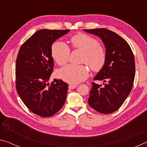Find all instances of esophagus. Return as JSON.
<instances>
[{"label": "esophagus", "instance_id": "1", "mask_svg": "<svg viewBox=\"0 0 147 147\" xmlns=\"http://www.w3.org/2000/svg\"><path fill=\"white\" fill-rule=\"evenodd\" d=\"M76 87H77V85H73V84H70V85L69 86V89H75Z\"/></svg>", "mask_w": 147, "mask_h": 147}]
</instances>
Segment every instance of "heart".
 <instances>
[{"label": "heart", "mask_w": 147, "mask_h": 147, "mask_svg": "<svg viewBox=\"0 0 147 147\" xmlns=\"http://www.w3.org/2000/svg\"><path fill=\"white\" fill-rule=\"evenodd\" d=\"M74 48L84 51L83 62H86L94 71H99L104 66L106 60V51L99 45L95 38L85 34H78L71 38ZM52 56L57 63L63 65L68 61L70 49L65 43L56 41L52 46ZM57 76L66 82L76 84L88 78L89 69L86 65L69 64L59 69Z\"/></svg>", "instance_id": "obj_1"}]
</instances>
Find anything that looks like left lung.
<instances>
[{
    "instance_id": "8db88e82",
    "label": "left lung",
    "mask_w": 147,
    "mask_h": 147,
    "mask_svg": "<svg viewBox=\"0 0 147 147\" xmlns=\"http://www.w3.org/2000/svg\"><path fill=\"white\" fill-rule=\"evenodd\" d=\"M102 41L106 49L104 66L93 78L103 85L92 82L88 104L99 113L109 114L120 108L132 89L135 60L130 47L117 34L105 28L83 30Z\"/></svg>"
}]
</instances>
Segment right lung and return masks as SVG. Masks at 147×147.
<instances>
[{
  "mask_svg": "<svg viewBox=\"0 0 147 147\" xmlns=\"http://www.w3.org/2000/svg\"><path fill=\"white\" fill-rule=\"evenodd\" d=\"M69 30L43 29L36 32L19 49L16 66L17 93L30 110L43 117L54 115L65 102L67 84L54 79L49 82L54 61V41Z\"/></svg>",
  "mask_w": 147,
  "mask_h": 147,
  "instance_id": "obj_1",
  "label": "right lung"
}]
</instances>
